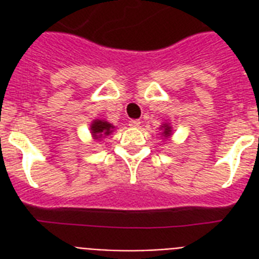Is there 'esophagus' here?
Returning a JSON list of instances; mask_svg holds the SVG:
<instances>
[{
  "mask_svg": "<svg viewBox=\"0 0 259 259\" xmlns=\"http://www.w3.org/2000/svg\"><path fill=\"white\" fill-rule=\"evenodd\" d=\"M140 125H141V121H140V119H132V121L129 122V126H132V127H138Z\"/></svg>",
  "mask_w": 259,
  "mask_h": 259,
  "instance_id": "esophagus-1",
  "label": "esophagus"
}]
</instances>
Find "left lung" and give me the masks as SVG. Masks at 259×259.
Masks as SVG:
<instances>
[{
    "label": "left lung",
    "instance_id": "obj_1",
    "mask_svg": "<svg viewBox=\"0 0 259 259\" xmlns=\"http://www.w3.org/2000/svg\"><path fill=\"white\" fill-rule=\"evenodd\" d=\"M162 129V134H164V137H169L170 134H172V127H170L168 123H164V125L161 126Z\"/></svg>",
    "mask_w": 259,
    "mask_h": 259
}]
</instances>
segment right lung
Segmentation results:
<instances>
[{"label": "right lung", "instance_id": "add662e5", "mask_svg": "<svg viewBox=\"0 0 259 259\" xmlns=\"http://www.w3.org/2000/svg\"><path fill=\"white\" fill-rule=\"evenodd\" d=\"M91 134L95 140H101V138H105L106 136H109L111 132H113L114 126L111 123H109L107 121H101V119H95V121L91 123Z\"/></svg>", "mask_w": 259, "mask_h": 259}]
</instances>
